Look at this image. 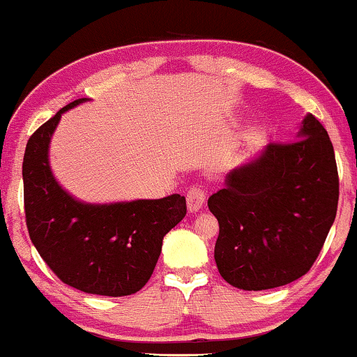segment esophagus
Returning a JSON list of instances; mask_svg holds the SVG:
<instances>
[{
    "instance_id": "1",
    "label": "esophagus",
    "mask_w": 357,
    "mask_h": 357,
    "mask_svg": "<svg viewBox=\"0 0 357 357\" xmlns=\"http://www.w3.org/2000/svg\"><path fill=\"white\" fill-rule=\"evenodd\" d=\"M205 197H206V193H205V190H202V188H199V187L190 188V190L187 192V208H188V212H190V213L199 212V210L205 204Z\"/></svg>"
}]
</instances>
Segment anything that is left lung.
<instances>
[{"instance_id":"8db88e82","label":"left lung","mask_w":357,"mask_h":357,"mask_svg":"<svg viewBox=\"0 0 357 357\" xmlns=\"http://www.w3.org/2000/svg\"><path fill=\"white\" fill-rule=\"evenodd\" d=\"M334 149L313 114L298 139L268 144L225 177L208 199L218 220L215 261L222 278L246 291L278 288L310 271L336 218Z\"/></svg>"}]
</instances>
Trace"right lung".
Listing matches in <instances>:
<instances>
[{
  "mask_svg": "<svg viewBox=\"0 0 357 357\" xmlns=\"http://www.w3.org/2000/svg\"><path fill=\"white\" fill-rule=\"evenodd\" d=\"M61 109L31 135L23 160L24 212L31 241L63 283L84 293L127 296L152 276L162 240L187 213L185 197L86 204L57 183L50 142Z\"/></svg>",
  "mask_w": 357,
  "mask_h": 357,
  "instance_id": "1",
  "label": "right lung"
}]
</instances>
